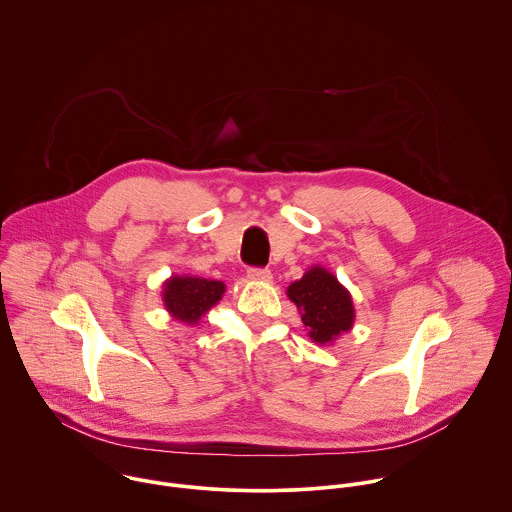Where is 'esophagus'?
Here are the masks:
<instances>
[{
  "instance_id": "obj_1",
  "label": "esophagus",
  "mask_w": 512,
  "mask_h": 512,
  "mask_svg": "<svg viewBox=\"0 0 512 512\" xmlns=\"http://www.w3.org/2000/svg\"><path fill=\"white\" fill-rule=\"evenodd\" d=\"M247 277H249V281H253V283H269V281L273 279V275H271L269 269H259V267H251V269L247 271Z\"/></svg>"
}]
</instances>
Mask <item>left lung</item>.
I'll return each mask as SVG.
<instances>
[{
    "label": "left lung",
    "instance_id": "1",
    "mask_svg": "<svg viewBox=\"0 0 512 512\" xmlns=\"http://www.w3.org/2000/svg\"><path fill=\"white\" fill-rule=\"evenodd\" d=\"M289 299L301 310L310 340L332 344L354 324V303L350 293L324 267H312L287 289Z\"/></svg>",
    "mask_w": 512,
    "mask_h": 512
}]
</instances>
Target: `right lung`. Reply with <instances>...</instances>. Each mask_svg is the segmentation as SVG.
I'll return each instance as SVG.
<instances>
[{
	"label": "right lung",
	"mask_w": 512,
	"mask_h": 512,
	"mask_svg": "<svg viewBox=\"0 0 512 512\" xmlns=\"http://www.w3.org/2000/svg\"><path fill=\"white\" fill-rule=\"evenodd\" d=\"M223 293L225 285L221 281L174 275L164 283L162 301L176 320L196 324L209 308L221 301Z\"/></svg>",
	"instance_id": "1"
}]
</instances>
